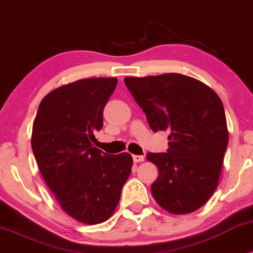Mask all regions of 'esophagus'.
<instances>
[{
	"label": "esophagus",
	"mask_w": 253,
	"mask_h": 253,
	"mask_svg": "<svg viewBox=\"0 0 253 253\" xmlns=\"http://www.w3.org/2000/svg\"><path fill=\"white\" fill-rule=\"evenodd\" d=\"M132 159L134 162H143L145 160V157L144 155H133Z\"/></svg>",
	"instance_id": "1"
}]
</instances>
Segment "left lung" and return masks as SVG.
<instances>
[{"mask_svg": "<svg viewBox=\"0 0 253 253\" xmlns=\"http://www.w3.org/2000/svg\"><path fill=\"white\" fill-rule=\"evenodd\" d=\"M127 89L154 132H169L167 153H147L159 169L151 186L155 202L172 214L192 213L215 191L228 146L219 95L181 74L126 77Z\"/></svg>", "mask_w": 253, "mask_h": 253, "instance_id": "8db88e82", "label": "left lung"}]
</instances>
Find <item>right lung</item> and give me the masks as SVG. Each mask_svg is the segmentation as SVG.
I'll use <instances>...</instances> for the list:
<instances>
[{"label": "right lung", "mask_w": 253, "mask_h": 253, "mask_svg": "<svg viewBox=\"0 0 253 253\" xmlns=\"http://www.w3.org/2000/svg\"><path fill=\"white\" fill-rule=\"evenodd\" d=\"M116 84L117 78H86L55 88L33 122L31 143L41 175L62 210L82 223L112 216L132 168L126 152L108 155L92 144Z\"/></svg>", "instance_id": "right-lung-1"}]
</instances>
